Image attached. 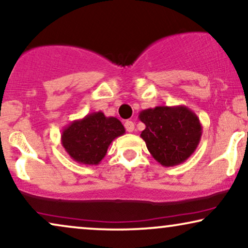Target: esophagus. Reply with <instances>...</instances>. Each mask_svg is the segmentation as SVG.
Masks as SVG:
<instances>
[{
  "instance_id": "obj_1",
  "label": "esophagus",
  "mask_w": 248,
  "mask_h": 248,
  "mask_svg": "<svg viewBox=\"0 0 248 248\" xmlns=\"http://www.w3.org/2000/svg\"><path fill=\"white\" fill-rule=\"evenodd\" d=\"M125 128H126L127 132H133L134 131V123L132 121H126L125 122Z\"/></svg>"
}]
</instances>
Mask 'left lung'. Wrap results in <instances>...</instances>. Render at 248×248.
Segmentation results:
<instances>
[{
    "label": "left lung",
    "instance_id": "left-lung-1",
    "mask_svg": "<svg viewBox=\"0 0 248 248\" xmlns=\"http://www.w3.org/2000/svg\"><path fill=\"white\" fill-rule=\"evenodd\" d=\"M139 120L146 125L140 137L154 158L165 167L186 162L201 141V122L186 106L144 109L140 111Z\"/></svg>",
    "mask_w": 248,
    "mask_h": 248
}]
</instances>
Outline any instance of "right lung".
<instances>
[{
    "label": "right lung",
    "instance_id": "1",
    "mask_svg": "<svg viewBox=\"0 0 248 248\" xmlns=\"http://www.w3.org/2000/svg\"><path fill=\"white\" fill-rule=\"evenodd\" d=\"M124 133L125 128L120 120L106 117L102 111H94L67 125L61 133V143L75 162L98 165L112 141Z\"/></svg>",
    "mask_w": 248,
    "mask_h": 248
}]
</instances>
